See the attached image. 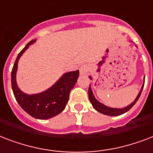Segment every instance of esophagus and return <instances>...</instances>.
I'll use <instances>...</instances> for the list:
<instances>
[{"label": "esophagus", "instance_id": "obj_1", "mask_svg": "<svg viewBox=\"0 0 153 153\" xmlns=\"http://www.w3.org/2000/svg\"><path fill=\"white\" fill-rule=\"evenodd\" d=\"M79 71H80V74H81V75H86V74H87V73H88L89 71L88 65H82L81 67L79 68Z\"/></svg>", "mask_w": 153, "mask_h": 153}]
</instances>
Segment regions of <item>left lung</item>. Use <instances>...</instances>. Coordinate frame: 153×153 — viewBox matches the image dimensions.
<instances>
[{
    "mask_svg": "<svg viewBox=\"0 0 153 153\" xmlns=\"http://www.w3.org/2000/svg\"><path fill=\"white\" fill-rule=\"evenodd\" d=\"M136 48H137V45H135ZM91 80H93L92 77L89 76ZM144 85H145V79H144V83H143L141 88H140V92L138 93L137 98H135V100L133 101L132 103H130L129 105H128L127 106L124 107V108H113V107L107 106L105 105H104L103 103L100 102L99 101H98L95 98L94 95L93 94V91L91 89V86L90 84V87H89L88 90V95H89V99H90V102L92 104L93 107L97 110L98 112L101 113L102 114H105V115H108V116H119V115H121V114H125L126 112H128L129 109L132 108V107L135 105V103L137 102V100L140 98V94H141V92L143 91V87H144Z\"/></svg>",
    "mask_w": 153,
    "mask_h": 153,
    "instance_id": "8db88e82",
    "label": "left lung"
}]
</instances>
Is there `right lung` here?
<instances>
[{
  "mask_svg": "<svg viewBox=\"0 0 153 153\" xmlns=\"http://www.w3.org/2000/svg\"><path fill=\"white\" fill-rule=\"evenodd\" d=\"M36 41V39L30 41L18 54L11 74L12 89L16 102L27 114L36 119L46 120L63 111L69 99L70 92L77 82L79 71L64 73L51 87L40 93L28 94L23 92L16 82L18 62L29 46Z\"/></svg>",
  "mask_w": 153,
  "mask_h": 153,
  "instance_id": "1",
  "label": "right lung"
}]
</instances>
